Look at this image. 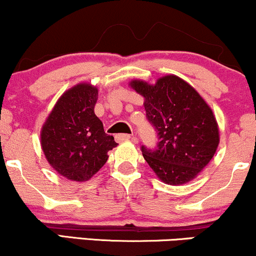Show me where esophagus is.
Here are the masks:
<instances>
[{
  "label": "esophagus",
  "instance_id": "34e87169",
  "mask_svg": "<svg viewBox=\"0 0 256 256\" xmlns=\"http://www.w3.org/2000/svg\"><path fill=\"white\" fill-rule=\"evenodd\" d=\"M134 136L132 134H119L116 136V140L118 142H122V140H134Z\"/></svg>",
  "mask_w": 256,
  "mask_h": 256
}]
</instances>
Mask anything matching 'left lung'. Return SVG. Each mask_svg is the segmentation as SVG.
<instances>
[{
    "instance_id": "8db88e82",
    "label": "left lung",
    "mask_w": 256,
    "mask_h": 256,
    "mask_svg": "<svg viewBox=\"0 0 256 256\" xmlns=\"http://www.w3.org/2000/svg\"><path fill=\"white\" fill-rule=\"evenodd\" d=\"M130 85L144 96L146 119L158 134L155 148L140 146L146 161L164 183L190 182L218 148L219 130L212 110L177 76L160 78L155 85L142 80Z\"/></svg>"
}]
</instances>
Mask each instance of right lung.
<instances>
[{
	"label": "right lung",
	"instance_id": "add662e5",
	"mask_svg": "<svg viewBox=\"0 0 256 256\" xmlns=\"http://www.w3.org/2000/svg\"><path fill=\"white\" fill-rule=\"evenodd\" d=\"M98 90L79 84L64 94L49 114L40 132L46 160L58 174L85 182L107 162V152L118 143L108 136L95 116Z\"/></svg>",
	"mask_w": 256,
	"mask_h": 256
}]
</instances>
